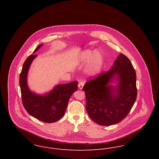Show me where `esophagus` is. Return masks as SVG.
I'll use <instances>...</instances> for the list:
<instances>
[{"instance_id":"esophagus-1","label":"esophagus","mask_w":159,"mask_h":159,"mask_svg":"<svg viewBox=\"0 0 159 159\" xmlns=\"http://www.w3.org/2000/svg\"><path fill=\"white\" fill-rule=\"evenodd\" d=\"M83 86H84V82H83V81H80L79 83L78 84L79 88L80 89H83Z\"/></svg>"}]
</instances>
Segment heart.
Masks as SVG:
<instances>
[{"instance_id": "obj_1", "label": "heart", "mask_w": 159, "mask_h": 159, "mask_svg": "<svg viewBox=\"0 0 159 159\" xmlns=\"http://www.w3.org/2000/svg\"><path fill=\"white\" fill-rule=\"evenodd\" d=\"M80 61L82 63L88 62L86 68V72L88 75L97 76L102 68L104 56L101 51L97 49H86L81 54Z\"/></svg>"}]
</instances>
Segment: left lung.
<instances>
[{
  "mask_svg": "<svg viewBox=\"0 0 159 159\" xmlns=\"http://www.w3.org/2000/svg\"><path fill=\"white\" fill-rule=\"evenodd\" d=\"M114 80L118 82L116 87L110 84ZM136 80L131 62L120 53L108 71L85 83L86 109L91 119L110 126L125 119L136 101Z\"/></svg>",
  "mask_w": 159,
  "mask_h": 159,
  "instance_id": "8db88e82",
  "label": "left lung"
}]
</instances>
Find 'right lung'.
<instances>
[{"mask_svg":"<svg viewBox=\"0 0 159 159\" xmlns=\"http://www.w3.org/2000/svg\"><path fill=\"white\" fill-rule=\"evenodd\" d=\"M43 44L34 51L36 52ZM37 55H31L25 61L20 76V86L24 107L31 116L45 123L58 121L64 115L68 101L77 89V81L57 85L45 95H38L30 90L27 84V74L33 60Z\"/></svg>","mask_w":159,"mask_h":159,"instance_id":"right-lung-1","label":"right lung"}]
</instances>
